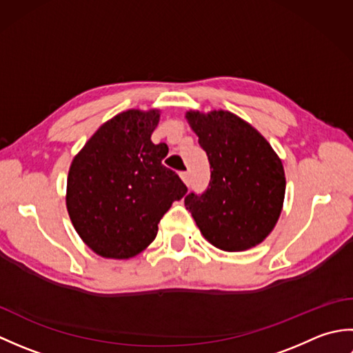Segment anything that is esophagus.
I'll return each mask as SVG.
<instances>
[{"label": "esophagus", "instance_id": "34e87169", "mask_svg": "<svg viewBox=\"0 0 353 353\" xmlns=\"http://www.w3.org/2000/svg\"><path fill=\"white\" fill-rule=\"evenodd\" d=\"M181 177H182V181H183L186 185H190V172H188V171H182V172H181Z\"/></svg>", "mask_w": 353, "mask_h": 353}]
</instances>
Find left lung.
Returning <instances> with one entry per match:
<instances>
[{"label": "left lung", "instance_id": "obj_1", "mask_svg": "<svg viewBox=\"0 0 353 353\" xmlns=\"http://www.w3.org/2000/svg\"><path fill=\"white\" fill-rule=\"evenodd\" d=\"M186 118L211 165L206 191L185 197L200 232L226 252L264 241L283 205L281 159L262 134L230 112H188Z\"/></svg>", "mask_w": 353, "mask_h": 353}]
</instances>
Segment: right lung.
I'll list each match as a JSON object with an SVG mask.
<instances>
[{"label":"right lung","mask_w":353,"mask_h":353,"mask_svg":"<svg viewBox=\"0 0 353 353\" xmlns=\"http://www.w3.org/2000/svg\"><path fill=\"white\" fill-rule=\"evenodd\" d=\"M157 110H125L104 123L74 157L66 208L80 238L104 258L127 259L153 241L163 214L188 188L153 144Z\"/></svg>","instance_id":"1"}]
</instances>
